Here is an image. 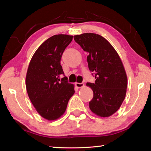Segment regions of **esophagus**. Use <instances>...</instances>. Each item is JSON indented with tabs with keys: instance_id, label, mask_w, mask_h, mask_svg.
I'll list each match as a JSON object with an SVG mask.
<instances>
[{
	"instance_id": "1",
	"label": "esophagus",
	"mask_w": 151,
	"mask_h": 151,
	"mask_svg": "<svg viewBox=\"0 0 151 151\" xmlns=\"http://www.w3.org/2000/svg\"><path fill=\"white\" fill-rule=\"evenodd\" d=\"M75 85L77 88H82V87H83V86H84V83H78V82H76V83L75 84Z\"/></svg>"
}]
</instances>
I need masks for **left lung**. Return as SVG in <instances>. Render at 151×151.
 Returning a JSON list of instances; mask_svg holds the SVG:
<instances>
[{
    "label": "left lung",
    "mask_w": 151,
    "mask_h": 151,
    "mask_svg": "<svg viewBox=\"0 0 151 151\" xmlns=\"http://www.w3.org/2000/svg\"><path fill=\"white\" fill-rule=\"evenodd\" d=\"M84 51L88 53V69L95 74V83L88 82L93 92L89 108L94 114L109 117L119 109L124 100L127 76L118 53L107 40L93 33L73 36Z\"/></svg>",
    "instance_id": "obj_1"
}]
</instances>
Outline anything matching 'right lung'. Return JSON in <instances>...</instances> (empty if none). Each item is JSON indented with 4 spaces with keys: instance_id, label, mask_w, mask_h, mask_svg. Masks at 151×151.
<instances>
[{
    "instance_id": "add662e5",
    "label": "right lung",
    "mask_w": 151,
    "mask_h": 151,
    "mask_svg": "<svg viewBox=\"0 0 151 151\" xmlns=\"http://www.w3.org/2000/svg\"><path fill=\"white\" fill-rule=\"evenodd\" d=\"M73 36L58 34L45 40L33 55L26 75L29 98L39 114L49 121L65 113L69 99L75 93L74 85L68 83L64 74L61 57Z\"/></svg>"
}]
</instances>
